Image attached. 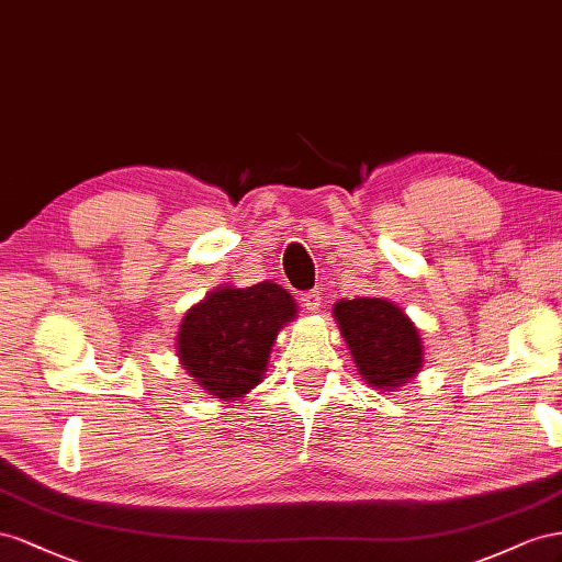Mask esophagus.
<instances>
[{
	"mask_svg": "<svg viewBox=\"0 0 562 562\" xmlns=\"http://www.w3.org/2000/svg\"><path fill=\"white\" fill-rule=\"evenodd\" d=\"M319 303H323V294L315 292V290L301 294V306L306 308L308 313H317L319 311Z\"/></svg>",
	"mask_w": 562,
	"mask_h": 562,
	"instance_id": "34e87169",
	"label": "esophagus"
}]
</instances>
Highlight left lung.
<instances>
[{"instance_id":"left-lung-1","label":"left lung","mask_w":562,"mask_h":562,"mask_svg":"<svg viewBox=\"0 0 562 562\" xmlns=\"http://www.w3.org/2000/svg\"><path fill=\"white\" fill-rule=\"evenodd\" d=\"M334 317L360 367L376 389H397L422 367V339L409 317L383 299H352L334 306Z\"/></svg>"}]
</instances>
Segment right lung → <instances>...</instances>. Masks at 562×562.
I'll list each match as a JSON object with an SVG mask.
<instances>
[{
    "label": "right lung",
    "instance_id": "right-lung-1",
    "mask_svg": "<svg viewBox=\"0 0 562 562\" xmlns=\"http://www.w3.org/2000/svg\"><path fill=\"white\" fill-rule=\"evenodd\" d=\"M294 313V301L280 284L218 290L188 311L179 358L206 393L243 397L263 379L270 346Z\"/></svg>",
    "mask_w": 562,
    "mask_h": 562
}]
</instances>
